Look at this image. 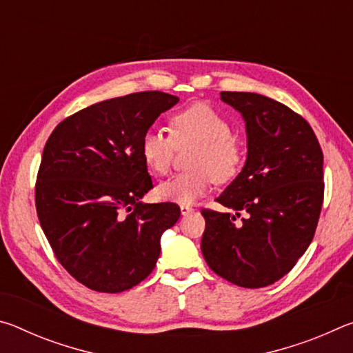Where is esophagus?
Instances as JSON below:
<instances>
[{"label": "esophagus", "mask_w": 353, "mask_h": 353, "mask_svg": "<svg viewBox=\"0 0 353 353\" xmlns=\"http://www.w3.org/2000/svg\"><path fill=\"white\" fill-rule=\"evenodd\" d=\"M181 213H182V216H187V214H190V213H193V207H190V205H181Z\"/></svg>", "instance_id": "obj_1"}]
</instances>
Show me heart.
I'll return each mask as SVG.
<instances>
[{
    "mask_svg": "<svg viewBox=\"0 0 353 353\" xmlns=\"http://www.w3.org/2000/svg\"><path fill=\"white\" fill-rule=\"evenodd\" d=\"M194 145L190 151V171L166 179L157 187V196L177 204H193L214 181L229 182L243 168L244 149L232 135L227 119L207 104H194L170 118V135L152 128L140 141V155L154 174L168 172L176 148Z\"/></svg>",
    "mask_w": 353,
    "mask_h": 353,
    "instance_id": "obj_1",
    "label": "heart"
}]
</instances>
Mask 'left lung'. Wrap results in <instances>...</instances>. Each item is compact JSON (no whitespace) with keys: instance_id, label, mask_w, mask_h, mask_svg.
Masks as SVG:
<instances>
[{"instance_id":"1","label":"left lung","mask_w":353,"mask_h":353,"mask_svg":"<svg viewBox=\"0 0 353 353\" xmlns=\"http://www.w3.org/2000/svg\"><path fill=\"white\" fill-rule=\"evenodd\" d=\"M221 99L246 123L248 159L216 198L235 214L201 212V250L219 277L263 288L288 274L313 240L324 201V155L312 126L279 101L248 92H221Z\"/></svg>"}]
</instances>
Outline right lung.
Listing matches in <instances>:
<instances>
[{
  "mask_svg": "<svg viewBox=\"0 0 353 353\" xmlns=\"http://www.w3.org/2000/svg\"><path fill=\"white\" fill-rule=\"evenodd\" d=\"M177 103L163 92L107 99L65 118L46 141L35 183L39 221L56 259L87 288L139 285L181 216L174 202L140 201L154 187L141 137Z\"/></svg>",
  "mask_w": 353,
  "mask_h": 353,
  "instance_id": "right-lung-1",
  "label": "right lung"
}]
</instances>
